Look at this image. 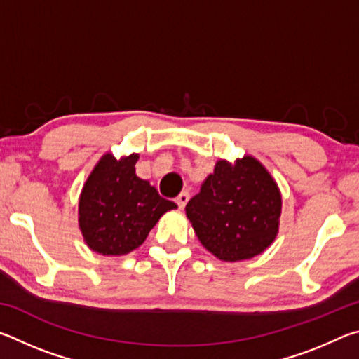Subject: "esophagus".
I'll return each mask as SVG.
<instances>
[{
	"instance_id": "obj_1",
	"label": "esophagus",
	"mask_w": 359,
	"mask_h": 359,
	"mask_svg": "<svg viewBox=\"0 0 359 359\" xmlns=\"http://www.w3.org/2000/svg\"><path fill=\"white\" fill-rule=\"evenodd\" d=\"M188 199H190V194H188L187 191H184V193H180L177 198H175V203H177V205H179V209H184L185 205H187V203H188Z\"/></svg>"
}]
</instances>
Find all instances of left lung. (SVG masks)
I'll list each match as a JSON object with an SVG mask.
<instances>
[{"label":"left lung","mask_w":359,"mask_h":359,"mask_svg":"<svg viewBox=\"0 0 359 359\" xmlns=\"http://www.w3.org/2000/svg\"><path fill=\"white\" fill-rule=\"evenodd\" d=\"M187 217L208 250L223 261L263 253L278 233L282 196L276 180L253 156L231 165L217 161L214 174L187 204Z\"/></svg>","instance_id":"left-lung-1"}]
</instances>
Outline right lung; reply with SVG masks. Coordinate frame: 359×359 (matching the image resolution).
<instances>
[{
  "instance_id": "right-lung-1",
  "label": "right lung",
  "mask_w": 359,
  "mask_h": 359,
  "mask_svg": "<svg viewBox=\"0 0 359 359\" xmlns=\"http://www.w3.org/2000/svg\"><path fill=\"white\" fill-rule=\"evenodd\" d=\"M139 155L117 160L106 154L95 166L79 199V228L83 241L101 255H126L147 238L160 217L177 204L136 175Z\"/></svg>"
}]
</instances>
